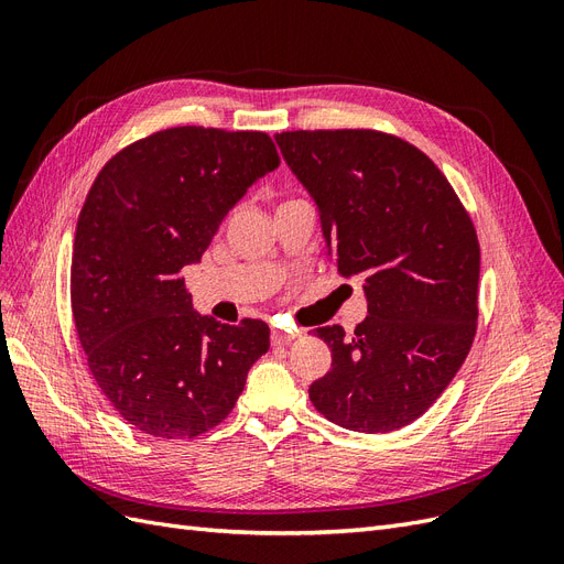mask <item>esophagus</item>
I'll use <instances>...</instances> for the list:
<instances>
[{
    "label": "esophagus",
    "instance_id": "34e87169",
    "mask_svg": "<svg viewBox=\"0 0 564 564\" xmlns=\"http://www.w3.org/2000/svg\"><path fill=\"white\" fill-rule=\"evenodd\" d=\"M299 336V332H286V329H272L270 340L272 346H289Z\"/></svg>",
    "mask_w": 564,
    "mask_h": 564
}]
</instances>
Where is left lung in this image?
I'll use <instances>...</instances> for the list:
<instances>
[{"label":"left lung","mask_w":564,"mask_h":564,"mask_svg":"<svg viewBox=\"0 0 564 564\" xmlns=\"http://www.w3.org/2000/svg\"><path fill=\"white\" fill-rule=\"evenodd\" d=\"M315 202L340 278H362L355 334L317 327L332 369L308 392L322 416L357 433L416 421L473 346L480 245L440 169L395 135L362 129L275 133Z\"/></svg>","instance_id":"left-lung-1"}]
</instances>
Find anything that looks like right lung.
Returning a JSON list of instances; mask_svg holds the SVG:
<instances>
[{
  "instance_id": "right-lung-1",
  "label": "right lung",
  "mask_w": 564,
  "mask_h": 564,
  "mask_svg": "<svg viewBox=\"0 0 564 564\" xmlns=\"http://www.w3.org/2000/svg\"><path fill=\"white\" fill-rule=\"evenodd\" d=\"M278 164L268 133L176 127L117 152L96 176L77 218L73 317L98 388L135 431L207 433L268 352L265 322L199 315L183 268Z\"/></svg>"
}]
</instances>
